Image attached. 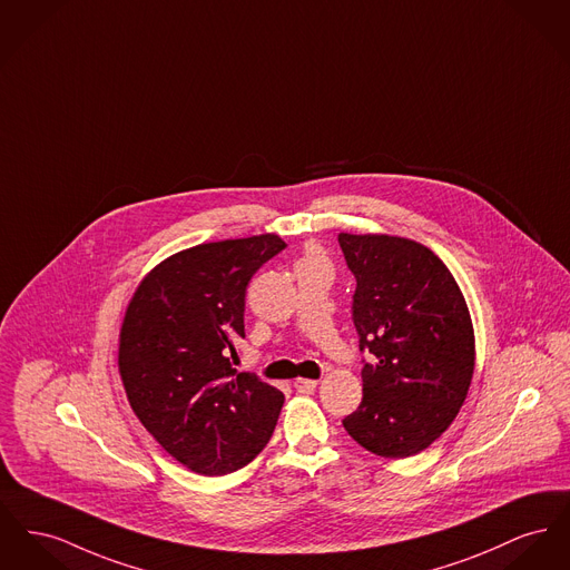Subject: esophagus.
I'll use <instances>...</instances> for the list:
<instances>
[{
	"instance_id": "34e87169",
	"label": "esophagus",
	"mask_w": 570,
	"mask_h": 570,
	"mask_svg": "<svg viewBox=\"0 0 570 570\" xmlns=\"http://www.w3.org/2000/svg\"><path fill=\"white\" fill-rule=\"evenodd\" d=\"M293 385H295V390L302 392V394H312V392L316 390L318 381H314V379H295Z\"/></svg>"
}]
</instances>
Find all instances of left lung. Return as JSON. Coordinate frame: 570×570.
<instances>
[{"label": "left lung", "mask_w": 570, "mask_h": 570, "mask_svg": "<svg viewBox=\"0 0 570 570\" xmlns=\"http://www.w3.org/2000/svg\"><path fill=\"white\" fill-rule=\"evenodd\" d=\"M357 286L364 399L342 420L372 454L404 459L429 448L456 417L473 374L468 303L448 267L409 238L337 236Z\"/></svg>", "instance_id": "8db88e82"}]
</instances>
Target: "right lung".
<instances>
[{
    "instance_id": "obj_1",
    "label": "right lung",
    "mask_w": 570,
    "mask_h": 570,
    "mask_svg": "<svg viewBox=\"0 0 570 570\" xmlns=\"http://www.w3.org/2000/svg\"><path fill=\"white\" fill-rule=\"evenodd\" d=\"M286 243L275 235L204 243L153 268L127 307L118 366L146 431L185 468L224 475L267 445L284 394L236 372L245 293Z\"/></svg>"
}]
</instances>
